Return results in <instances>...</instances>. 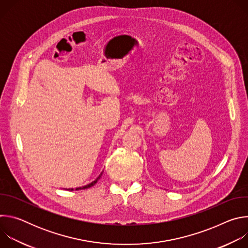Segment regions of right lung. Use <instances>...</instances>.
I'll return each instance as SVG.
<instances>
[{"mask_svg":"<svg viewBox=\"0 0 248 248\" xmlns=\"http://www.w3.org/2000/svg\"><path fill=\"white\" fill-rule=\"evenodd\" d=\"M101 175H102V172H101V174L98 176V178L94 181V182H92L91 184H89V185H87V186H82V187H77L76 188V190H80V189H85V188H89V187H91V186H93L97 182H98V180L101 178ZM67 190H74V188H68Z\"/></svg>","mask_w":248,"mask_h":248,"instance_id":"obj_1","label":"right lung"}]
</instances>
